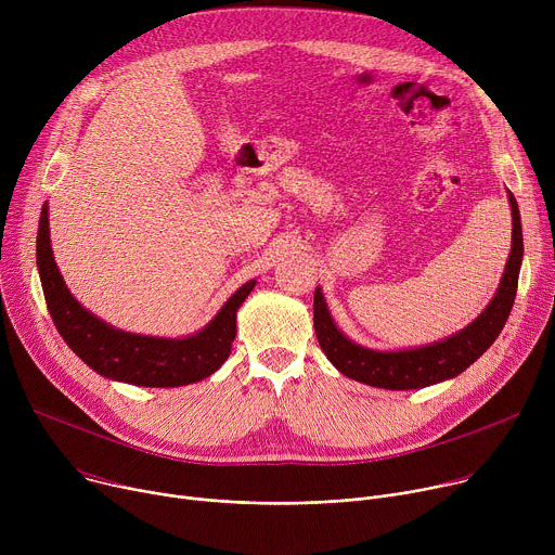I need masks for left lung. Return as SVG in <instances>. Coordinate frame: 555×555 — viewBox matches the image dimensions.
Returning a JSON list of instances; mask_svg holds the SVG:
<instances>
[{
    "mask_svg": "<svg viewBox=\"0 0 555 555\" xmlns=\"http://www.w3.org/2000/svg\"><path fill=\"white\" fill-rule=\"evenodd\" d=\"M512 217H514V245L502 274L498 294L487 310L456 336L440 343L405 349V351H374L345 338L325 306L321 289L314 292V330L330 363L345 376L359 383L383 387V389H418L465 372L476 359H480L487 347L498 338L505 327L516 300L518 274L522 261V228L520 212L514 194H509Z\"/></svg>",
    "mask_w": 555,
    "mask_h": 555,
    "instance_id": "1",
    "label": "left lung"
}]
</instances>
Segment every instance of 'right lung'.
<instances>
[{"label": "right lung", "mask_w": 555, "mask_h": 555, "mask_svg": "<svg viewBox=\"0 0 555 555\" xmlns=\"http://www.w3.org/2000/svg\"><path fill=\"white\" fill-rule=\"evenodd\" d=\"M48 206L43 204L37 230V268L50 317L75 354L113 380L141 387H181L215 374L236 336V310L257 281L238 287L215 321L188 338H155L119 332L83 310L68 292L50 247Z\"/></svg>", "instance_id": "add662e5"}]
</instances>
